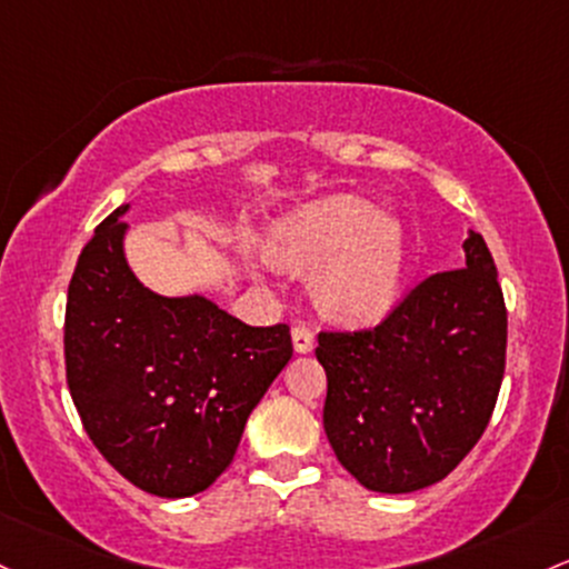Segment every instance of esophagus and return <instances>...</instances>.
<instances>
[{
    "mask_svg": "<svg viewBox=\"0 0 569 569\" xmlns=\"http://www.w3.org/2000/svg\"><path fill=\"white\" fill-rule=\"evenodd\" d=\"M291 337H295V351L297 353H310L316 346V337L310 332V327H305V323H297L295 329H291Z\"/></svg>",
    "mask_w": 569,
    "mask_h": 569,
    "instance_id": "1",
    "label": "esophagus"
}]
</instances>
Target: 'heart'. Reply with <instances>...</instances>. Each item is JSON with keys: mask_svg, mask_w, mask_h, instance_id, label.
<instances>
[{"mask_svg": "<svg viewBox=\"0 0 569 569\" xmlns=\"http://www.w3.org/2000/svg\"><path fill=\"white\" fill-rule=\"evenodd\" d=\"M264 253L283 270H316V302L342 323L378 321L405 274V232L353 193L316 199L272 223Z\"/></svg>", "mask_w": 569, "mask_h": 569, "instance_id": "1", "label": "heart"}]
</instances>
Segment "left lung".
Listing matches in <instances>:
<instances>
[{"instance_id": "left-lung-1", "label": "left lung", "mask_w": 569, "mask_h": 569, "mask_svg": "<svg viewBox=\"0 0 569 569\" xmlns=\"http://www.w3.org/2000/svg\"><path fill=\"white\" fill-rule=\"evenodd\" d=\"M505 348L508 310L495 259L470 232L465 267L423 278L378 327L318 335L335 457L380 495L442 480L489 427Z\"/></svg>"}]
</instances>
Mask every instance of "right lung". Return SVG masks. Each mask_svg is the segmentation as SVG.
Wrapping results in <instances>:
<instances>
[{"mask_svg":"<svg viewBox=\"0 0 569 569\" xmlns=\"http://www.w3.org/2000/svg\"><path fill=\"white\" fill-rule=\"evenodd\" d=\"M129 204L86 242L67 291V386L86 435L129 483L180 499L232 465L248 416L289 365L286 323L146 289L123 256Z\"/></svg>","mask_w":569,"mask_h":569,"instance_id":"add662e5","label":"right lung"}]
</instances>
